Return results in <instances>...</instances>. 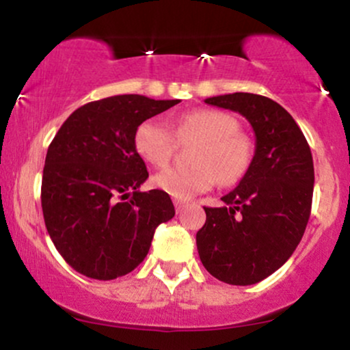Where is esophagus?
Wrapping results in <instances>:
<instances>
[{"label": "esophagus", "mask_w": 350, "mask_h": 350, "mask_svg": "<svg viewBox=\"0 0 350 350\" xmlns=\"http://www.w3.org/2000/svg\"><path fill=\"white\" fill-rule=\"evenodd\" d=\"M186 206H187V204L184 202V200H179V199L174 200V207H176V212H178V214H179V212L183 211V208L186 207Z\"/></svg>", "instance_id": "obj_1"}]
</instances>
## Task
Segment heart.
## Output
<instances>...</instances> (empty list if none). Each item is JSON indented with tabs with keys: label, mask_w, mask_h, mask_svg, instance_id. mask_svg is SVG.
<instances>
[{
	"label": "heart",
	"mask_w": 350,
	"mask_h": 350,
	"mask_svg": "<svg viewBox=\"0 0 350 350\" xmlns=\"http://www.w3.org/2000/svg\"><path fill=\"white\" fill-rule=\"evenodd\" d=\"M179 139L198 138L192 151V167H167L152 178L156 189L176 199H191L222 184L239 183L253 159V143L239 131L234 116L219 110H192L174 120ZM171 128L158 120H146L136 128L135 148L152 166H166L174 151Z\"/></svg>",
	"instance_id": "1"
}]
</instances>
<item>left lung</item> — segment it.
Returning <instances> with one entry per match:
<instances>
[{
    "instance_id": "left-lung-1",
    "label": "left lung",
    "mask_w": 350,
    "mask_h": 350,
    "mask_svg": "<svg viewBox=\"0 0 350 350\" xmlns=\"http://www.w3.org/2000/svg\"><path fill=\"white\" fill-rule=\"evenodd\" d=\"M204 102L245 116L255 152L239 186L222 198L226 206L204 207L206 224L196 235L200 262L224 283L255 284L286 263L306 230L314 189L311 150L275 100L237 92Z\"/></svg>"
}]
</instances>
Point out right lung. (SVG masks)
I'll return each mask as SVG.
<instances>
[{"mask_svg": "<svg viewBox=\"0 0 350 350\" xmlns=\"http://www.w3.org/2000/svg\"><path fill=\"white\" fill-rule=\"evenodd\" d=\"M178 103L115 95L77 108L59 128L46 154L41 202L52 242L75 271L94 280L133 271L156 227L174 217L166 192L139 191L148 171L135 131Z\"/></svg>", "mask_w": 350, "mask_h": 350, "instance_id": "obj_1", "label": "right lung"}]
</instances>
